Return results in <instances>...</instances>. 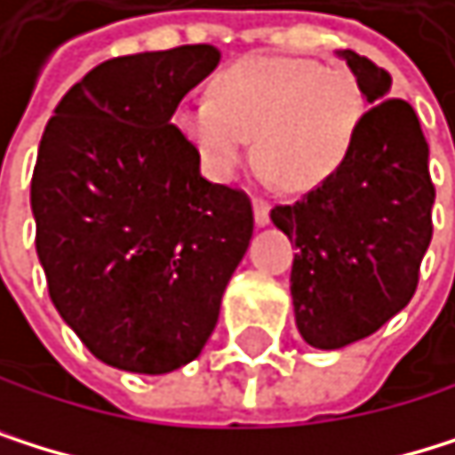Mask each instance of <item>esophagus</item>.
Here are the masks:
<instances>
[{
  "label": "esophagus",
  "instance_id": "obj_1",
  "mask_svg": "<svg viewBox=\"0 0 455 455\" xmlns=\"http://www.w3.org/2000/svg\"><path fill=\"white\" fill-rule=\"evenodd\" d=\"M252 209H255V222L258 225H268V220H271V203L263 200V197H255Z\"/></svg>",
  "mask_w": 455,
  "mask_h": 455
}]
</instances>
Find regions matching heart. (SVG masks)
<instances>
[{
	"mask_svg": "<svg viewBox=\"0 0 455 455\" xmlns=\"http://www.w3.org/2000/svg\"><path fill=\"white\" fill-rule=\"evenodd\" d=\"M361 116V86L342 67L249 56L212 81V102L184 105L176 122L209 179H233L255 138L260 168L304 192L347 160Z\"/></svg>",
	"mask_w": 455,
	"mask_h": 455,
	"instance_id": "heart-1",
	"label": "heart"
}]
</instances>
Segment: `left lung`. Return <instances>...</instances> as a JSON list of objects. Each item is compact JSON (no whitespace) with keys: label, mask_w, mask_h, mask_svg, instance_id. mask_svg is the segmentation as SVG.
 <instances>
[{"label":"left lung","mask_w":455,"mask_h":455,"mask_svg":"<svg viewBox=\"0 0 455 455\" xmlns=\"http://www.w3.org/2000/svg\"><path fill=\"white\" fill-rule=\"evenodd\" d=\"M342 56L371 105L347 160L301 200L271 209L299 249L290 271L295 325L317 350L366 339L410 304L435 230L428 143L412 105L388 97L382 67L355 51Z\"/></svg>","instance_id":"1"}]
</instances>
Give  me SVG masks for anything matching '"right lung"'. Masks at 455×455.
I'll return each instance as SVG.
<instances>
[{"mask_svg":"<svg viewBox=\"0 0 455 455\" xmlns=\"http://www.w3.org/2000/svg\"><path fill=\"white\" fill-rule=\"evenodd\" d=\"M217 64L212 45L108 59L43 132L37 258L61 320L108 366L165 374L195 361L252 238L249 195L203 179L173 124Z\"/></svg>","mask_w":455,"mask_h":455,"instance_id":"right-lung-1","label":"right lung"}]
</instances>
